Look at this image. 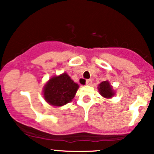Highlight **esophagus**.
Instances as JSON below:
<instances>
[{"label":"esophagus","mask_w":154,"mask_h":154,"mask_svg":"<svg viewBox=\"0 0 154 154\" xmlns=\"http://www.w3.org/2000/svg\"><path fill=\"white\" fill-rule=\"evenodd\" d=\"M92 81L91 79L86 80V85H92Z\"/></svg>","instance_id":"esophagus-1"}]
</instances>
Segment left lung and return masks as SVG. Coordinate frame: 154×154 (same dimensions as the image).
Here are the masks:
<instances>
[{"mask_svg":"<svg viewBox=\"0 0 154 154\" xmlns=\"http://www.w3.org/2000/svg\"><path fill=\"white\" fill-rule=\"evenodd\" d=\"M97 88L99 94L105 99H111L116 95L115 91L109 81L102 82Z\"/></svg>","mask_w":154,"mask_h":154,"instance_id":"1","label":"left lung"}]
</instances>
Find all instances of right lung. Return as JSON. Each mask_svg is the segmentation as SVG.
Instances as JSON below:
<instances>
[{
  "mask_svg": "<svg viewBox=\"0 0 154 154\" xmlns=\"http://www.w3.org/2000/svg\"><path fill=\"white\" fill-rule=\"evenodd\" d=\"M79 88L66 72L52 76L43 87V97L52 106H63L72 102Z\"/></svg>",
  "mask_w": 154,
  "mask_h": 154,
  "instance_id": "add662e5",
  "label": "right lung"
}]
</instances>
